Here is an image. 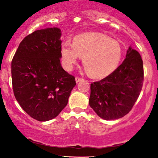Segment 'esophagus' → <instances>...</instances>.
Wrapping results in <instances>:
<instances>
[{"mask_svg":"<svg viewBox=\"0 0 158 158\" xmlns=\"http://www.w3.org/2000/svg\"><path fill=\"white\" fill-rule=\"evenodd\" d=\"M82 81H83V79L81 78V77H75V82H76L77 83H79V82Z\"/></svg>","mask_w":158,"mask_h":158,"instance_id":"34e87169","label":"esophagus"}]
</instances>
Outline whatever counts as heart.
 I'll return each mask as SVG.
<instances>
[{
	"mask_svg": "<svg viewBox=\"0 0 158 158\" xmlns=\"http://www.w3.org/2000/svg\"><path fill=\"white\" fill-rule=\"evenodd\" d=\"M62 64L71 70L79 57H83L86 73L94 77H105L117 68L122 56L119 43L101 34H83L75 36L73 44L62 43L60 47Z\"/></svg>",
	"mask_w": 158,
	"mask_h": 158,
	"instance_id": "heart-1",
	"label": "heart"
}]
</instances>
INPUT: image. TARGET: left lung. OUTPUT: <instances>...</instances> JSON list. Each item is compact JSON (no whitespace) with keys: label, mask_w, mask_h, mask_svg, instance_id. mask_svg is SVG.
Here are the masks:
<instances>
[{"label":"left lung","mask_w":158,"mask_h":158,"mask_svg":"<svg viewBox=\"0 0 158 158\" xmlns=\"http://www.w3.org/2000/svg\"><path fill=\"white\" fill-rule=\"evenodd\" d=\"M143 81L141 55L129 47L126 58L113 73L90 84V106L103 119L122 118L131 111L137 100Z\"/></svg>","instance_id":"left-lung-1"}]
</instances>
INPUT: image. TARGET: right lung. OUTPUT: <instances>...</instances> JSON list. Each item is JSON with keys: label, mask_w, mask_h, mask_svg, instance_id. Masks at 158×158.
<instances>
[{"label": "right lung", "mask_w": 158, "mask_h": 158, "mask_svg": "<svg viewBox=\"0 0 158 158\" xmlns=\"http://www.w3.org/2000/svg\"><path fill=\"white\" fill-rule=\"evenodd\" d=\"M61 30H36L23 39L11 62L14 96L34 119L47 122L59 115L76 85L60 63Z\"/></svg>", "instance_id": "add662e5"}]
</instances>
